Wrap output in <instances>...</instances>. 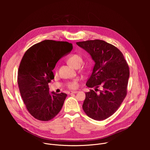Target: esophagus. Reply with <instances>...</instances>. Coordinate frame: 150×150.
Segmentation results:
<instances>
[{
	"mask_svg": "<svg viewBox=\"0 0 150 150\" xmlns=\"http://www.w3.org/2000/svg\"><path fill=\"white\" fill-rule=\"evenodd\" d=\"M78 93L77 91H72L69 92L70 94H76V93Z\"/></svg>",
	"mask_w": 150,
	"mask_h": 150,
	"instance_id": "1",
	"label": "esophagus"
}]
</instances>
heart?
<instances>
[{"instance_id": "b5f03b06", "label": "heart", "mask_w": 150, "mask_h": 150, "mask_svg": "<svg viewBox=\"0 0 150 150\" xmlns=\"http://www.w3.org/2000/svg\"><path fill=\"white\" fill-rule=\"evenodd\" d=\"M67 62L70 66L73 68H79L83 62L82 57L78 54H74L71 55L67 60ZM67 86L69 89H76L78 87V80H74L69 83H68Z\"/></svg>"}]
</instances>
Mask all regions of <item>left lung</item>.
<instances>
[{
	"label": "left lung",
	"instance_id": "left-lung-1",
	"mask_svg": "<svg viewBox=\"0 0 150 150\" xmlns=\"http://www.w3.org/2000/svg\"><path fill=\"white\" fill-rule=\"evenodd\" d=\"M95 62L93 72L86 85L95 88L85 93L82 108L93 119L103 120L118 109L127 94L129 69L122 53L113 45L103 40L76 42ZM101 86L102 90L96 93Z\"/></svg>",
	"mask_w": 150,
	"mask_h": 150
}]
</instances>
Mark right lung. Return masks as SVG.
<instances>
[{
    "label": "right lung",
    "instance_id": "right-lung-1",
    "mask_svg": "<svg viewBox=\"0 0 150 150\" xmlns=\"http://www.w3.org/2000/svg\"><path fill=\"white\" fill-rule=\"evenodd\" d=\"M67 41L46 40L29 48L21 61L18 72L19 92L29 113L36 119L49 121L60 111L65 93H49V83L57 61L72 50Z\"/></svg>",
    "mask_w": 150,
    "mask_h": 150
}]
</instances>
